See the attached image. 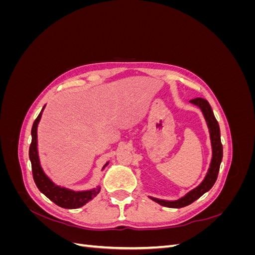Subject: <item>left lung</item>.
<instances>
[{
	"label": "left lung",
	"mask_w": 255,
	"mask_h": 255,
	"mask_svg": "<svg viewBox=\"0 0 255 255\" xmlns=\"http://www.w3.org/2000/svg\"><path fill=\"white\" fill-rule=\"evenodd\" d=\"M190 103L195 104L199 106L201 109L204 118L206 120L208 129H210V135H211V141H212V148H213V157L210 168H208V171L206 173V176L204 177V180L202 183L199 185L198 187L195 189H192L189 191L188 194L185 195L183 198L175 200V201H166V200H159L156 198L150 197L153 201H155L156 203L167 206V207H172V208H181L184 206H187L191 204L192 202H195L197 199H199L202 195H204L206 191L210 190L213 185L215 184L216 180H217L218 172H219V168L220 164L222 160V144H221V139H220V128L218 121L216 120L212 107L205 99L202 98H196L190 100Z\"/></svg>",
	"instance_id": "obj_1"
}]
</instances>
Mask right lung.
<instances>
[{"mask_svg": "<svg viewBox=\"0 0 255 255\" xmlns=\"http://www.w3.org/2000/svg\"><path fill=\"white\" fill-rule=\"evenodd\" d=\"M44 110V106L40 114L38 115V117L35 119L33 127H32V142L29 145L28 155L30 163H32V172L33 177L36 186L38 187L42 194L48 197L52 202L55 203L56 205L64 207V208H78L86 204L91 199H94L99 192L100 187L94 188L92 190H86V191H74L70 190L65 187L57 186L54 184L49 177L44 174L42 168L40 166L39 157H38V151H37V127L38 123L40 121L42 111ZM106 163L103 167V169L107 166Z\"/></svg>", "mask_w": 255, "mask_h": 255, "instance_id": "1", "label": "right lung"}]
</instances>
